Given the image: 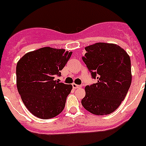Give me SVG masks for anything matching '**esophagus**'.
Here are the masks:
<instances>
[{"label":"esophagus","instance_id":"obj_1","mask_svg":"<svg viewBox=\"0 0 146 146\" xmlns=\"http://www.w3.org/2000/svg\"><path fill=\"white\" fill-rule=\"evenodd\" d=\"M72 88H74V89H77V88H82V86H81V85H77V84H75V83H73L72 84Z\"/></svg>","mask_w":146,"mask_h":146}]
</instances>
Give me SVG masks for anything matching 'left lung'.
<instances>
[{
	"label": "left lung",
	"instance_id": "8db88e82",
	"mask_svg": "<svg viewBox=\"0 0 146 146\" xmlns=\"http://www.w3.org/2000/svg\"><path fill=\"white\" fill-rule=\"evenodd\" d=\"M85 49L82 60L97 82L85 87L82 105L93 114H109L119 106L130 87V58L116 44L97 42Z\"/></svg>",
	"mask_w": 146,
	"mask_h": 146
}]
</instances>
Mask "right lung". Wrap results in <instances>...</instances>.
Returning <instances> with one entry per match:
<instances>
[{"label": "right lung", "instance_id": "obj_1", "mask_svg": "<svg viewBox=\"0 0 146 146\" xmlns=\"http://www.w3.org/2000/svg\"><path fill=\"white\" fill-rule=\"evenodd\" d=\"M72 52L45 47L26 53L17 65V86L27 109L40 119H50L64 109L71 85L55 80Z\"/></svg>", "mask_w": 146, "mask_h": 146}]
</instances>
